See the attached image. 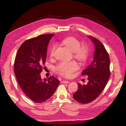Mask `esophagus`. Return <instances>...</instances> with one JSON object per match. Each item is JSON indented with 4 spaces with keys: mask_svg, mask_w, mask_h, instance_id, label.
Listing matches in <instances>:
<instances>
[{
    "mask_svg": "<svg viewBox=\"0 0 126 126\" xmlns=\"http://www.w3.org/2000/svg\"><path fill=\"white\" fill-rule=\"evenodd\" d=\"M62 83H69V81H67V80H63V81H62Z\"/></svg>",
    "mask_w": 126,
    "mask_h": 126,
    "instance_id": "esophagus-1",
    "label": "esophagus"
}]
</instances>
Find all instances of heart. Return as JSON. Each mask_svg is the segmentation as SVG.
Wrapping results in <instances>:
<instances>
[{
	"label": "heart",
	"mask_w": 126,
	"mask_h": 126,
	"mask_svg": "<svg viewBox=\"0 0 126 126\" xmlns=\"http://www.w3.org/2000/svg\"><path fill=\"white\" fill-rule=\"evenodd\" d=\"M63 44L73 51V56L75 59L83 62L87 59L89 54V48L86 44L80 45V41L75 37L70 36L64 38ZM56 46L53 45L49 51V56L52 57L54 55ZM79 68L78 63L71 62H62L59 63L55 67V70L57 73L64 77H70L73 75L74 72Z\"/></svg>",
	"instance_id": "1"
}]
</instances>
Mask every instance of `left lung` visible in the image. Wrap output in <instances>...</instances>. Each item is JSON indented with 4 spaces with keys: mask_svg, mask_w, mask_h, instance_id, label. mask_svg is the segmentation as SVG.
Listing matches in <instances>:
<instances>
[{
    "mask_svg": "<svg viewBox=\"0 0 126 126\" xmlns=\"http://www.w3.org/2000/svg\"><path fill=\"white\" fill-rule=\"evenodd\" d=\"M95 46L94 60L83 70L81 75L88 76L86 85L78 83L77 91L73 98L77 102L86 104L94 101L99 96L110 78V58L104 46L98 39L89 36Z\"/></svg>",
    "mask_w": 126,
    "mask_h": 126,
    "instance_id": "1",
    "label": "left lung"
}]
</instances>
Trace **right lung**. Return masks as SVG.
Returning <instances> with one entry per match:
<instances>
[{
  "instance_id": "1",
  "label": "right lung",
  "mask_w": 126,
  "mask_h": 126,
  "mask_svg": "<svg viewBox=\"0 0 126 126\" xmlns=\"http://www.w3.org/2000/svg\"><path fill=\"white\" fill-rule=\"evenodd\" d=\"M54 34L41 35L25 41L15 57L14 70L17 82L30 99L42 103L50 98L59 84L54 76L42 80L47 47Z\"/></svg>"
}]
</instances>
